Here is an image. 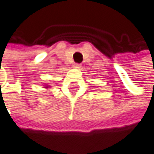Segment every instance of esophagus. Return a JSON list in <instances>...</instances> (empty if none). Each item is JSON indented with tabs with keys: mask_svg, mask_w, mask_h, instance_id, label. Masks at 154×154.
<instances>
[{
	"mask_svg": "<svg viewBox=\"0 0 154 154\" xmlns=\"http://www.w3.org/2000/svg\"><path fill=\"white\" fill-rule=\"evenodd\" d=\"M74 67L76 69H79L81 67V64L80 63H74Z\"/></svg>",
	"mask_w": 154,
	"mask_h": 154,
	"instance_id": "1",
	"label": "esophagus"
}]
</instances>
